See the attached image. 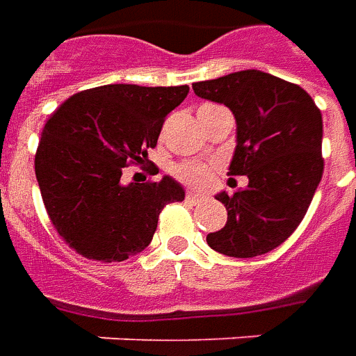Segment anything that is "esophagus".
<instances>
[{
  "label": "esophagus",
  "instance_id": "obj_1",
  "mask_svg": "<svg viewBox=\"0 0 356 356\" xmlns=\"http://www.w3.org/2000/svg\"><path fill=\"white\" fill-rule=\"evenodd\" d=\"M185 198L188 202H193V204H196V202H202L204 200V194H198V193H186Z\"/></svg>",
  "mask_w": 356,
  "mask_h": 356
}]
</instances>
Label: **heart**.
<instances>
[{"instance_id": "heart-1", "label": "heart", "mask_w": 356, "mask_h": 356, "mask_svg": "<svg viewBox=\"0 0 356 356\" xmlns=\"http://www.w3.org/2000/svg\"><path fill=\"white\" fill-rule=\"evenodd\" d=\"M213 170H216L213 163L204 162V160H188V162L177 163L171 170V173L181 183L202 188V186H208L213 181Z\"/></svg>"}]
</instances>
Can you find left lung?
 Here are the masks:
<instances>
[{
    "label": "left lung",
    "mask_w": 356,
    "mask_h": 356,
    "mask_svg": "<svg viewBox=\"0 0 356 356\" xmlns=\"http://www.w3.org/2000/svg\"><path fill=\"white\" fill-rule=\"evenodd\" d=\"M193 89L232 110L236 150L229 175L250 179L242 191L217 194L227 223L206 240L229 257L267 254L298 229L321 183V110L305 89L259 70L196 81Z\"/></svg>",
    "instance_id": "left-lung-1"
}]
</instances>
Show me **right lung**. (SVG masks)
I'll use <instances>...</instances> for the list:
<instances>
[{"mask_svg": "<svg viewBox=\"0 0 356 356\" xmlns=\"http://www.w3.org/2000/svg\"><path fill=\"white\" fill-rule=\"evenodd\" d=\"M188 86L112 83L72 95L45 122L35 177L58 236L95 261H125L150 244L165 204L185 198L171 177L124 186L122 170L148 162L165 116Z\"/></svg>", "mask_w": 356, "mask_h": 356, "instance_id": "obj_1", "label": "right lung"}]
</instances>
